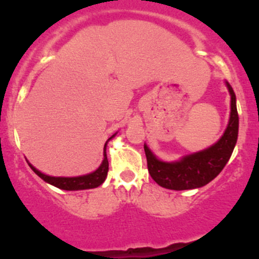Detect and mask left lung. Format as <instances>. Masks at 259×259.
<instances>
[{
	"mask_svg": "<svg viewBox=\"0 0 259 259\" xmlns=\"http://www.w3.org/2000/svg\"><path fill=\"white\" fill-rule=\"evenodd\" d=\"M231 95V112L229 125L226 132L216 142L204 151L182 157L176 162H163L144 146L147 167L152 179L157 185L171 190L200 188L219 175L226 166L234 151L238 137V112L236 107V96L229 83H227Z\"/></svg>",
	"mask_w": 259,
	"mask_h": 259,
	"instance_id": "obj_1",
	"label": "left lung"
}]
</instances>
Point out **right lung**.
Wrapping results in <instances>:
<instances>
[{"instance_id": "obj_1", "label": "right lung", "mask_w": 259, "mask_h": 259, "mask_svg": "<svg viewBox=\"0 0 259 259\" xmlns=\"http://www.w3.org/2000/svg\"><path fill=\"white\" fill-rule=\"evenodd\" d=\"M115 136V134H114ZM114 136H112L108 140H111ZM106 144L104 146V160L100 167L96 171H93L91 174L83 175V176H76V178H55V176H49L43 173H40L39 170H37L35 167L31 166L29 163V166L35 173L39 176L40 179H43L44 181L50 183V185L57 187L59 189L64 190H81V189H91L97 188V187L102 185L105 181L107 176L108 171V160L106 156Z\"/></svg>"}]
</instances>
